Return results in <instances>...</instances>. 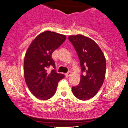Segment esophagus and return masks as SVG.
<instances>
[{
    "instance_id": "obj_1",
    "label": "esophagus",
    "mask_w": 128,
    "mask_h": 128,
    "mask_svg": "<svg viewBox=\"0 0 128 128\" xmlns=\"http://www.w3.org/2000/svg\"><path fill=\"white\" fill-rule=\"evenodd\" d=\"M70 74H71V72H70V71H69V72H68V73H66V74H65V76H66V77H69V76H70Z\"/></svg>"
}]
</instances>
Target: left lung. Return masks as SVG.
Wrapping results in <instances>:
<instances>
[{
    "label": "left lung",
    "instance_id": "1",
    "mask_svg": "<svg viewBox=\"0 0 128 128\" xmlns=\"http://www.w3.org/2000/svg\"><path fill=\"white\" fill-rule=\"evenodd\" d=\"M69 40L79 58L82 71L80 82L72 87V92L79 100H87L97 94L104 83L106 66L105 58L97 44L88 37L72 35L69 36Z\"/></svg>",
    "mask_w": 128,
    "mask_h": 128
}]
</instances>
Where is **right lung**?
Returning a JSON list of instances; mask_svg holds the SVG:
<instances>
[{
  "mask_svg": "<svg viewBox=\"0 0 128 128\" xmlns=\"http://www.w3.org/2000/svg\"><path fill=\"white\" fill-rule=\"evenodd\" d=\"M65 35L46 31L37 36L30 45L24 59V76L26 84L34 96L48 100L55 94L58 82L64 77L57 73L52 53L65 41ZM52 66L54 69L48 73Z\"/></svg>",
  "mask_w": 128,
  "mask_h": 128,
  "instance_id": "right-lung-1",
  "label": "right lung"
}]
</instances>
